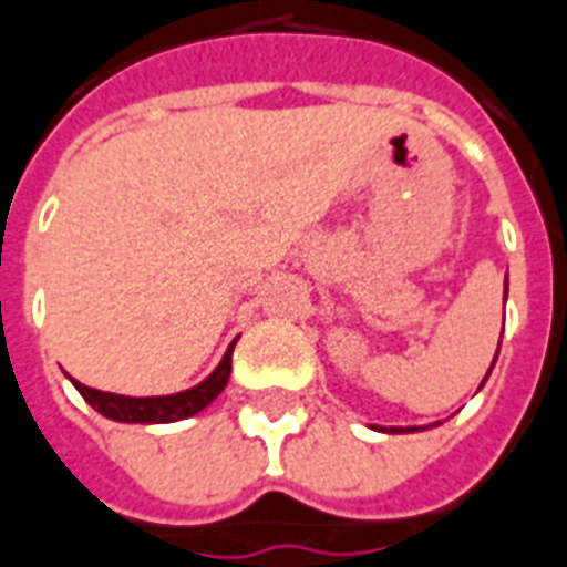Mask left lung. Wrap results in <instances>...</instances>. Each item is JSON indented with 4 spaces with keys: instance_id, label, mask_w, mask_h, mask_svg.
Instances as JSON below:
<instances>
[{
    "instance_id": "1",
    "label": "left lung",
    "mask_w": 567,
    "mask_h": 567,
    "mask_svg": "<svg viewBox=\"0 0 567 567\" xmlns=\"http://www.w3.org/2000/svg\"><path fill=\"white\" fill-rule=\"evenodd\" d=\"M495 360H497V354H495ZM492 367H495V363H492ZM488 372H492V369H488ZM485 379H488V375H485ZM403 431V427H391V433H400ZM405 431H419V427H405Z\"/></svg>"
}]
</instances>
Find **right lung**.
<instances>
[{
    "label": "right lung",
    "instance_id": "add662e5",
    "mask_svg": "<svg viewBox=\"0 0 567 567\" xmlns=\"http://www.w3.org/2000/svg\"><path fill=\"white\" fill-rule=\"evenodd\" d=\"M231 351H235V344L228 348L223 363L213 369L198 388L171 393V396H122V393L87 388L82 381H75V388H79V393L87 403L97 409L100 415H106L112 421H124V424H171V421L198 415L204 405H210L223 393V388L228 384V375H231Z\"/></svg>",
    "mask_w": 567,
    "mask_h": 567
}]
</instances>
